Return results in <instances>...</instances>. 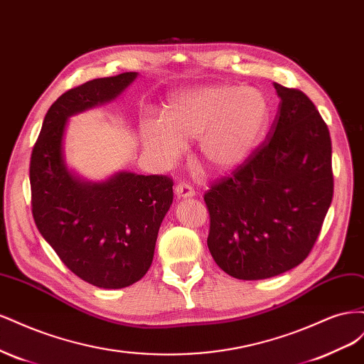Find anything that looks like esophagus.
I'll return each mask as SVG.
<instances>
[{
    "label": "esophagus",
    "mask_w": 364,
    "mask_h": 364,
    "mask_svg": "<svg viewBox=\"0 0 364 364\" xmlns=\"http://www.w3.org/2000/svg\"><path fill=\"white\" fill-rule=\"evenodd\" d=\"M174 193H176V197H178V199H186V197L196 196V191L191 188L188 183H185V182L176 185Z\"/></svg>",
    "instance_id": "obj_1"
}]
</instances>
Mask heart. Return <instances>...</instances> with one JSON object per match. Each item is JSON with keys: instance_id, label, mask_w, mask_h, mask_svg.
<instances>
[{"instance_id": "heart-1", "label": "heart", "mask_w": 364, "mask_h": 364, "mask_svg": "<svg viewBox=\"0 0 364 364\" xmlns=\"http://www.w3.org/2000/svg\"><path fill=\"white\" fill-rule=\"evenodd\" d=\"M267 123V100L255 87L200 86L173 95L162 119H142L141 141L151 156L173 162L186 141L197 139L199 164L208 171L223 173L252 155Z\"/></svg>"}]
</instances>
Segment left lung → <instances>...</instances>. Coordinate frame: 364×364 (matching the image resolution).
<instances>
[{"mask_svg":"<svg viewBox=\"0 0 364 364\" xmlns=\"http://www.w3.org/2000/svg\"><path fill=\"white\" fill-rule=\"evenodd\" d=\"M281 98L269 136L205 193L208 247L230 277H277L311 252L333 200L331 138L302 91L273 83Z\"/></svg>","mask_w":364,"mask_h":364,"instance_id":"8db88e82","label":"left lung"}]
</instances>
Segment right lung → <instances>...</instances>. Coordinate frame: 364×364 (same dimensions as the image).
Listing matches in <instances>:
<instances>
[{
  "label": "right lung",
  "instance_id": "obj_1",
  "mask_svg": "<svg viewBox=\"0 0 364 364\" xmlns=\"http://www.w3.org/2000/svg\"><path fill=\"white\" fill-rule=\"evenodd\" d=\"M136 77H103L62 94L31 151V213L41 235L74 274L100 289H124L147 273L173 181L130 171L85 181L65 162L63 135L70 117L115 100Z\"/></svg>",
  "mask_w": 364,
  "mask_h": 364
}]
</instances>
